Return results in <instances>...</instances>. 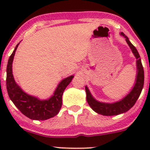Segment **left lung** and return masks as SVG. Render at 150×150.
Masks as SVG:
<instances>
[{
  "mask_svg": "<svg viewBox=\"0 0 150 150\" xmlns=\"http://www.w3.org/2000/svg\"><path fill=\"white\" fill-rule=\"evenodd\" d=\"M120 35L125 38V41L127 42L130 48L132 51L134 57L137 59V76H136L135 83L134 87L131 89V91L120 100L113 103H105L101 102L96 100L91 93L88 88L86 86V100L89 106L91 107L92 110L96 112L98 114L102 115L105 116H112L117 115L122 113L126 112L134 105L139 97L141 92L144 86V72L143 66H142V61H141L140 56L139 54L138 51L135 46L130 42L129 39L126 35H125L123 33H120Z\"/></svg>",
  "mask_w": 150,
  "mask_h": 150,
  "instance_id": "8db88e82",
  "label": "left lung"
}]
</instances>
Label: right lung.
<instances>
[{
  "label": "right lung",
  "instance_id": "add662e5",
  "mask_svg": "<svg viewBox=\"0 0 150 150\" xmlns=\"http://www.w3.org/2000/svg\"><path fill=\"white\" fill-rule=\"evenodd\" d=\"M18 43L10 56L6 68V88L8 96L21 112L32 120H45L57 115L62 104V94L72 81L73 75L63 79L57 86L54 94L48 99H38L25 93L15 81L12 72V63Z\"/></svg>",
  "mask_w": 150,
  "mask_h": 150
}]
</instances>
